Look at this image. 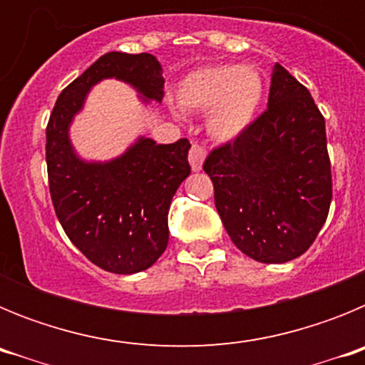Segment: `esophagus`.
I'll list each match as a JSON object with an SVG mask.
<instances>
[{"label":"esophagus","instance_id":"1","mask_svg":"<svg viewBox=\"0 0 365 365\" xmlns=\"http://www.w3.org/2000/svg\"><path fill=\"white\" fill-rule=\"evenodd\" d=\"M205 157H206V151L201 144H193V146L190 148L188 160H190V166H192L193 172H199V170H201Z\"/></svg>","mask_w":365,"mask_h":365}]
</instances>
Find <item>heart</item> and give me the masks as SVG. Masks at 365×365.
<instances>
[{
  "mask_svg": "<svg viewBox=\"0 0 365 365\" xmlns=\"http://www.w3.org/2000/svg\"><path fill=\"white\" fill-rule=\"evenodd\" d=\"M265 100V76L252 66L212 63L193 69L177 86L182 111L206 113V131L217 143H234L254 124Z\"/></svg>",
  "mask_w": 365,
  "mask_h": 365,
  "instance_id": "1",
  "label": "heart"
}]
</instances>
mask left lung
<instances>
[{"label": "left lung", "instance_id": "8db88e82", "mask_svg": "<svg viewBox=\"0 0 365 365\" xmlns=\"http://www.w3.org/2000/svg\"><path fill=\"white\" fill-rule=\"evenodd\" d=\"M215 208L252 259H296L324 227L333 197L325 120L307 87L272 69L269 108L237 140L206 157Z\"/></svg>", "mask_w": 365, "mask_h": 365}]
</instances>
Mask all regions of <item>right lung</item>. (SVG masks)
Listing matches in <instances>:
<instances>
[{
    "mask_svg": "<svg viewBox=\"0 0 365 365\" xmlns=\"http://www.w3.org/2000/svg\"><path fill=\"white\" fill-rule=\"evenodd\" d=\"M106 78L130 83L144 104L164 96L153 54L108 53L60 93L47 124V173L58 221L87 259L113 274L146 270L168 247V210L190 175V143L138 137L111 160H83L69 138L87 93Z\"/></svg>",
    "mask_w": 365,
    "mask_h": 365,
    "instance_id": "right-lung-1",
    "label": "right lung"
}]
</instances>
